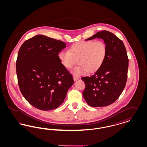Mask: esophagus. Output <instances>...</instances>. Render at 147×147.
<instances>
[{
    "instance_id": "esophagus-1",
    "label": "esophagus",
    "mask_w": 147,
    "mask_h": 147,
    "mask_svg": "<svg viewBox=\"0 0 147 147\" xmlns=\"http://www.w3.org/2000/svg\"><path fill=\"white\" fill-rule=\"evenodd\" d=\"M73 79H74V81H76V80L79 79V77H76L75 76H73Z\"/></svg>"
}]
</instances>
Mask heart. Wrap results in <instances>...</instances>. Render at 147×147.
I'll return each instance as SVG.
<instances>
[{
    "label": "heart",
    "mask_w": 147,
    "mask_h": 147,
    "mask_svg": "<svg viewBox=\"0 0 147 147\" xmlns=\"http://www.w3.org/2000/svg\"><path fill=\"white\" fill-rule=\"evenodd\" d=\"M107 48L102 40L86 41L72 45L69 51H62L58 57L63 65L71 68L77 63L79 65L72 70L76 76L94 73L100 69L105 61Z\"/></svg>",
    "instance_id": "heart-1"
}]
</instances>
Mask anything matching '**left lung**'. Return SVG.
<instances>
[{"mask_svg":"<svg viewBox=\"0 0 147 147\" xmlns=\"http://www.w3.org/2000/svg\"><path fill=\"white\" fill-rule=\"evenodd\" d=\"M102 38L107 48L102 66L90 77L82 78L85 84L83 95L88 104L101 107L112 104L126 86L128 58L126 47L116 35L107 31L98 32L85 40Z\"/></svg>","mask_w":147,"mask_h":147,"instance_id":"8db88e82","label":"left lung"}]
</instances>
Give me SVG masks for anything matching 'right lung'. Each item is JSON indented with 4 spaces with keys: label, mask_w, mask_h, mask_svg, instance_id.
I'll return each instance as SVG.
<instances>
[{
    "label": "right lung",
    "mask_w": 147,
    "mask_h": 147,
    "mask_svg": "<svg viewBox=\"0 0 147 147\" xmlns=\"http://www.w3.org/2000/svg\"><path fill=\"white\" fill-rule=\"evenodd\" d=\"M65 47L62 41L38 35L25 41L19 50L16 69L20 90L39 110H52L59 106L74 83L58 57Z\"/></svg>",
    "instance_id": "add662e5"
}]
</instances>
